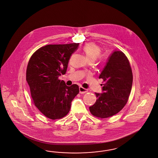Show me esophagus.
Instances as JSON below:
<instances>
[{
  "label": "esophagus",
  "mask_w": 158,
  "mask_h": 158,
  "mask_svg": "<svg viewBox=\"0 0 158 158\" xmlns=\"http://www.w3.org/2000/svg\"><path fill=\"white\" fill-rule=\"evenodd\" d=\"M88 91L87 89L83 88V87H79V93L81 94H84V93H86Z\"/></svg>",
  "instance_id": "34e87169"
}]
</instances>
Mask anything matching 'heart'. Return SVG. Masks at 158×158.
I'll use <instances>...</instances> for the list:
<instances>
[{"mask_svg":"<svg viewBox=\"0 0 158 158\" xmlns=\"http://www.w3.org/2000/svg\"><path fill=\"white\" fill-rule=\"evenodd\" d=\"M81 51L89 62H94L98 58L101 62H103L104 60V57L100 56L101 48L95 43H86L81 48Z\"/></svg>","mask_w":158,"mask_h":158,"instance_id":"b5f03b06","label":"heart"}]
</instances>
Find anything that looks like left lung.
I'll list each match as a JSON object with an SVG mask.
<instances>
[{"label":"left lung","instance_id":"8db88e82","mask_svg":"<svg viewBox=\"0 0 158 158\" xmlns=\"http://www.w3.org/2000/svg\"><path fill=\"white\" fill-rule=\"evenodd\" d=\"M103 93H96L97 100L89 107L91 114L101 119L116 115L127 102L133 83V73L129 61L122 52L110 55L100 75Z\"/></svg>","mask_w":158,"mask_h":158}]
</instances>
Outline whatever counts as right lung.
<instances>
[{"mask_svg":"<svg viewBox=\"0 0 158 158\" xmlns=\"http://www.w3.org/2000/svg\"><path fill=\"white\" fill-rule=\"evenodd\" d=\"M79 44H48L38 49L29 60L26 79L32 102L50 119L65 116L79 92L78 85L67 86L58 79L65 74L70 57Z\"/></svg>","mask_w":158,"mask_h":158,"instance_id":"right-lung-1","label":"right lung"}]
</instances>
